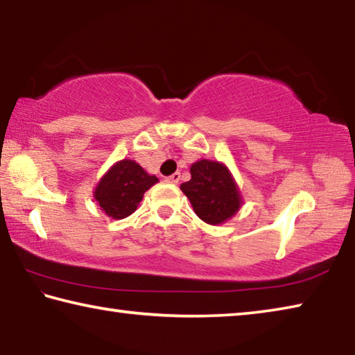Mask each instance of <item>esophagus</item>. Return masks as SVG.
Here are the masks:
<instances>
[{
	"label": "esophagus",
	"mask_w": 355,
	"mask_h": 355,
	"mask_svg": "<svg viewBox=\"0 0 355 355\" xmlns=\"http://www.w3.org/2000/svg\"><path fill=\"white\" fill-rule=\"evenodd\" d=\"M180 177H182V175H180L178 172H175V173H172V175L167 177L166 180H167V182H169V183H178V182H180Z\"/></svg>",
	"instance_id": "obj_1"
}]
</instances>
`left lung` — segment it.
I'll return each mask as SVG.
<instances>
[{"label": "left lung", "instance_id": "left-lung-1", "mask_svg": "<svg viewBox=\"0 0 355 355\" xmlns=\"http://www.w3.org/2000/svg\"><path fill=\"white\" fill-rule=\"evenodd\" d=\"M196 214L207 224H220L235 214L241 197L224 164L202 159L191 166V180L182 184Z\"/></svg>", "mask_w": 355, "mask_h": 355}]
</instances>
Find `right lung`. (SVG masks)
<instances>
[{
  "label": "right lung",
  "instance_id": "obj_1",
  "mask_svg": "<svg viewBox=\"0 0 355 355\" xmlns=\"http://www.w3.org/2000/svg\"><path fill=\"white\" fill-rule=\"evenodd\" d=\"M156 182L158 178L148 175L135 161L123 159L114 164L101 178L94 197L110 218L123 219L135 213L144 192Z\"/></svg>",
  "mask_w": 355,
  "mask_h": 355
}]
</instances>
